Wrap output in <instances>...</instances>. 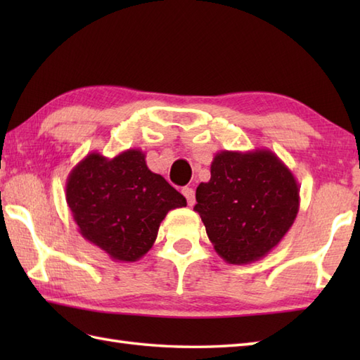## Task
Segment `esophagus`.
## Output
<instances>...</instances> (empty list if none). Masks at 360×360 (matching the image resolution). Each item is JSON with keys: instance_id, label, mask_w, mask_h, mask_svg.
<instances>
[{"instance_id": "34e87169", "label": "esophagus", "mask_w": 360, "mask_h": 360, "mask_svg": "<svg viewBox=\"0 0 360 360\" xmlns=\"http://www.w3.org/2000/svg\"><path fill=\"white\" fill-rule=\"evenodd\" d=\"M182 195L187 198V204L192 207V205L195 204V190L192 187H184L182 188Z\"/></svg>"}]
</instances>
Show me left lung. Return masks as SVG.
Listing matches in <instances>:
<instances>
[{
	"mask_svg": "<svg viewBox=\"0 0 360 360\" xmlns=\"http://www.w3.org/2000/svg\"><path fill=\"white\" fill-rule=\"evenodd\" d=\"M196 202L193 210L217 254L229 264H250L292 227L300 187L271 150H221L212 160L210 181L196 188Z\"/></svg>",
	"mask_w": 360,
	"mask_h": 360,
	"instance_id": "1",
	"label": "left lung"
}]
</instances>
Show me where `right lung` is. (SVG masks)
<instances>
[{
	"instance_id": "obj_1",
	"label": "right lung",
	"mask_w": 360,
	"mask_h": 360,
	"mask_svg": "<svg viewBox=\"0 0 360 360\" xmlns=\"http://www.w3.org/2000/svg\"><path fill=\"white\" fill-rule=\"evenodd\" d=\"M66 202L83 238L114 262L141 259L156 241L167 213L187 201L129 148L114 158L89 153L66 179Z\"/></svg>"
}]
</instances>
